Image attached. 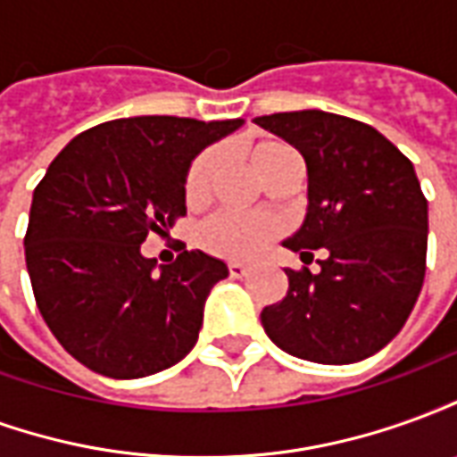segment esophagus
I'll list each match as a JSON object with an SVG mask.
<instances>
[{
    "mask_svg": "<svg viewBox=\"0 0 457 457\" xmlns=\"http://www.w3.org/2000/svg\"><path fill=\"white\" fill-rule=\"evenodd\" d=\"M228 269H229V277L242 278L249 271V264H245V262H229Z\"/></svg>",
    "mask_w": 457,
    "mask_h": 457,
    "instance_id": "34e87169",
    "label": "esophagus"
}]
</instances>
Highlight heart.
Returning a JSON list of instances; mask_svg holds the SVG:
<instances>
[{
	"instance_id": "1",
	"label": "heart",
	"mask_w": 457,
	"mask_h": 457,
	"mask_svg": "<svg viewBox=\"0 0 457 457\" xmlns=\"http://www.w3.org/2000/svg\"><path fill=\"white\" fill-rule=\"evenodd\" d=\"M245 156H247L252 170L264 180L278 163H284L288 156H296V151L284 141L264 139L249 144ZM218 166L220 154L215 149L203 151L193 159L188 173H186V186H183V193H186L188 203H200V200L208 198ZM277 235V218H271V215H239V212H232V210L212 212L195 229V239H198L200 247L210 252V254L228 259L252 257Z\"/></svg>"
}]
</instances>
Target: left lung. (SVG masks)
<instances>
[{
    "label": "left lung",
    "mask_w": 457,
    "mask_h": 457,
    "mask_svg": "<svg viewBox=\"0 0 457 457\" xmlns=\"http://www.w3.org/2000/svg\"><path fill=\"white\" fill-rule=\"evenodd\" d=\"M254 121L306 159V220L284 247L301 252L303 264L326 249L316 274L287 269V296L262 311V326L308 362H360L402 330L421 294L428 200L413 163L343 114L301 110Z\"/></svg>",
    "instance_id": "left-lung-1"
}]
</instances>
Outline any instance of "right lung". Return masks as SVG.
<instances>
[{
    "label": "right lung",
    "mask_w": 457,
    "mask_h": 457,
    "mask_svg": "<svg viewBox=\"0 0 457 457\" xmlns=\"http://www.w3.org/2000/svg\"><path fill=\"white\" fill-rule=\"evenodd\" d=\"M237 127L242 120H112L51 161L31 200L26 269L46 326L87 370L137 379L193 350L228 264L183 249L154 271L141 242L186 215L190 161Z\"/></svg>",
    "instance_id": "right-lung-1"
}]
</instances>
